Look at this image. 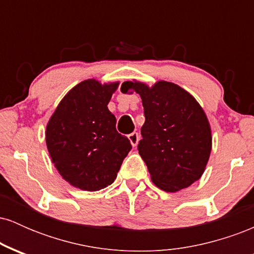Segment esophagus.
<instances>
[{"mask_svg": "<svg viewBox=\"0 0 254 254\" xmlns=\"http://www.w3.org/2000/svg\"><path fill=\"white\" fill-rule=\"evenodd\" d=\"M129 139H130V142H131V144H132V147H136L137 144H138V141H139V135H138V132H132V133H130L129 136Z\"/></svg>", "mask_w": 254, "mask_h": 254, "instance_id": "obj_1", "label": "esophagus"}]
</instances>
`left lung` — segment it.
Here are the masks:
<instances>
[{
    "label": "left lung",
    "mask_w": 254,
    "mask_h": 254,
    "mask_svg": "<svg viewBox=\"0 0 254 254\" xmlns=\"http://www.w3.org/2000/svg\"><path fill=\"white\" fill-rule=\"evenodd\" d=\"M123 86L142 98L145 122L137 148L153 183L167 192L189 188L203 174L211 151V131L202 107L172 82L160 81L151 88L139 82Z\"/></svg>",
    "instance_id": "8db88e82"
}]
</instances>
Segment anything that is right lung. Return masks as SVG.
<instances>
[{
	"label": "right lung",
	"mask_w": 254,
	"mask_h": 254,
	"mask_svg": "<svg viewBox=\"0 0 254 254\" xmlns=\"http://www.w3.org/2000/svg\"><path fill=\"white\" fill-rule=\"evenodd\" d=\"M118 83L86 80L75 86L46 127V145L63 179L84 191H98L115 182L131 150L127 137L116 129L107 109Z\"/></svg>",
	"instance_id": "add662e5"
}]
</instances>
